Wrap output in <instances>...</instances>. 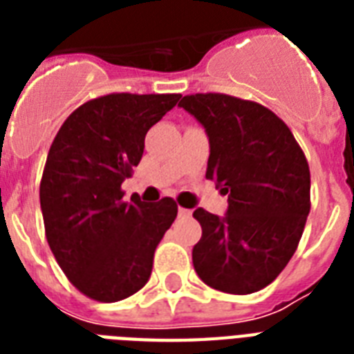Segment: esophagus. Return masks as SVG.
<instances>
[{
  "instance_id": "obj_1",
  "label": "esophagus",
  "mask_w": 354,
  "mask_h": 354,
  "mask_svg": "<svg viewBox=\"0 0 354 354\" xmlns=\"http://www.w3.org/2000/svg\"><path fill=\"white\" fill-rule=\"evenodd\" d=\"M178 215L182 216V218H189V216L193 215V211L185 209V207H178Z\"/></svg>"
}]
</instances>
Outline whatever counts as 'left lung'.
Instances as JSON below:
<instances>
[{
	"label": "left lung",
	"instance_id": "obj_1",
	"mask_svg": "<svg viewBox=\"0 0 354 354\" xmlns=\"http://www.w3.org/2000/svg\"><path fill=\"white\" fill-rule=\"evenodd\" d=\"M209 138L207 180L227 194L224 218L194 211L202 239L193 264L205 285L227 294L268 286L296 252L310 211V171L285 121L263 104L226 93L180 102Z\"/></svg>",
	"mask_w": 354,
	"mask_h": 354
}]
</instances>
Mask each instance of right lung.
<instances>
[{
  "mask_svg": "<svg viewBox=\"0 0 354 354\" xmlns=\"http://www.w3.org/2000/svg\"><path fill=\"white\" fill-rule=\"evenodd\" d=\"M180 93H108L84 102L58 130L40 182V205L53 255L69 283L90 299L121 301L141 290L156 246L178 215L169 196L124 198L145 136Z\"/></svg>",
  "mask_w": 354,
  "mask_h": 354,
  "instance_id": "add662e5",
  "label": "right lung"
}]
</instances>
